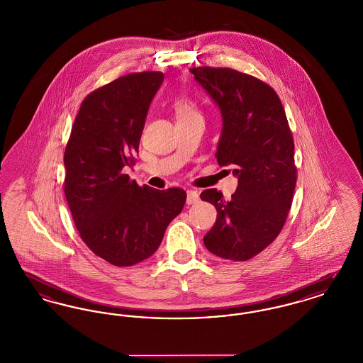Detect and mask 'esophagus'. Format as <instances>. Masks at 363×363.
Wrapping results in <instances>:
<instances>
[{"label": "esophagus", "instance_id": "1", "mask_svg": "<svg viewBox=\"0 0 363 363\" xmlns=\"http://www.w3.org/2000/svg\"><path fill=\"white\" fill-rule=\"evenodd\" d=\"M186 194H188V197H186V203L188 204H194V203H199V200H200V197H199V193L196 191V190H188L186 191Z\"/></svg>", "mask_w": 363, "mask_h": 363}]
</instances>
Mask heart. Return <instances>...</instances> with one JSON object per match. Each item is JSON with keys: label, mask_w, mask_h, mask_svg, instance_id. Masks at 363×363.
Returning <instances> with one entry per match:
<instances>
[{"label": "heart", "mask_w": 363, "mask_h": 363, "mask_svg": "<svg viewBox=\"0 0 363 363\" xmlns=\"http://www.w3.org/2000/svg\"><path fill=\"white\" fill-rule=\"evenodd\" d=\"M174 111L178 120H185L190 118L194 116H199V113L196 111L194 106L186 98H178L173 104Z\"/></svg>", "instance_id": "obj_1"}]
</instances>
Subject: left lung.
I'll use <instances>...</instances> for the list:
<instances>
[{
  "label": "left lung",
  "mask_w": 363,
  "mask_h": 363,
  "mask_svg": "<svg viewBox=\"0 0 363 363\" xmlns=\"http://www.w3.org/2000/svg\"><path fill=\"white\" fill-rule=\"evenodd\" d=\"M190 72L222 114L218 163L234 166L238 177L230 200L216 189L200 194L218 211L204 245L218 257L246 261L275 241L286 223L296 184L293 135L272 86L230 68Z\"/></svg>",
  "instance_id": "8db88e82"
}]
</instances>
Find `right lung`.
Listing matches in <instances>:
<instances>
[{"instance_id": "obj_1", "label": "right lung", "mask_w": 363, "mask_h": 363, "mask_svg": "<svg viewBox=\"0 0 363 363\" xmlns=\"http://www.w3.org/2000/svg\"><path fill=\"white\" fill-rule=\"evenodd\" d=\"M163 80L162 72L130 73L91 92L65 148L64 190L76 228L96 256L116 267L152 256L186 201L184 189L141 188L125 174Z\"/></svg>"}]
</instances>
